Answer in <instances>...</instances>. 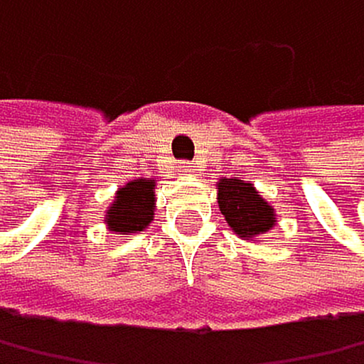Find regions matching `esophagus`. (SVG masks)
<instances>
[{
	"label": "esophagus",
	"mask_w": 364,
	"mask_h": 364,
	"mask_svg": "<svg viewBox=\"0 0 364 364\" xmlns=\"http://www.w3.org/2000/svg\"><path fill=\"white\" fill-rule=\"evenodd\" d=\"M176 169H178L181 173H183V176H191V173L195 171V169H193V166H191V164H188V161H181V164L176 166Z\"/></svg>",
	"instance_id": "34e87169"
}]
</instances>
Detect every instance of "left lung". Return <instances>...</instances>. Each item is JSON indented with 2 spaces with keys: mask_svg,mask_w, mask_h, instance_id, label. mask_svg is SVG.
Masks as SVG:
<instances>
[{
  "mask_svg": "<svg viewBox=\"0 0 364 364\" xmlns=\"http://www.w3.org/2000/svg\"><path fill=\"white\" fill-rule=\"evenodd\" d=\"M217 203L229 229L243 240H252L277 226L274 207L257 193L250 181H240L236 176L219 178Z\"/></svg>",
  "mask_w": 364,
  "mask_h": 364,
  "instance_id": "1",
  "label": "left lung"
}]
</instances>
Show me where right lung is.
Segmentation results:
<instances>
[{
  "label": "right lung",
  "instance_id": "add662e5",
  "mask_svg": "<svg viewBox=\"0 0 364 364\" xmlns=\"http://www.w3.org/2000/svg\"><path fill=\"white\" fill-rule=\"evenodd\" d=\"M154 186L157 183L152 178H133L121 186L105 212L107 229L121 236L145 231L154 219V205H157Z\"/></svg>",
  "mask_w": 364,
  "mask_h": 364
}]
</instances>
